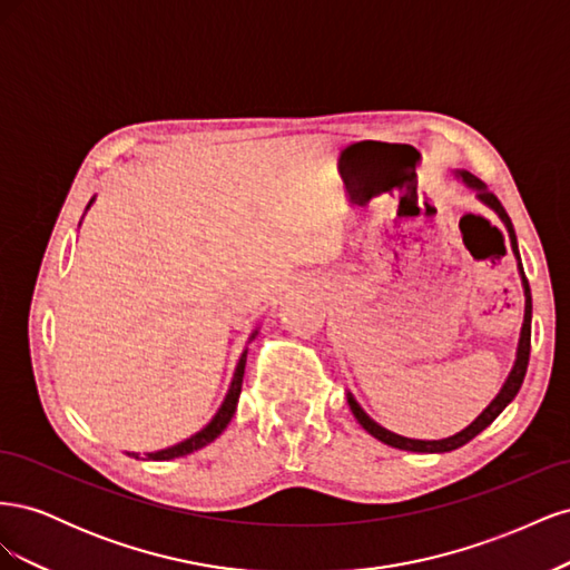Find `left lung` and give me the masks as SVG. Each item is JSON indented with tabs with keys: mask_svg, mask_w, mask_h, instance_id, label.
<instances>
[{
	"mask_svg": "<svg viewBox=\"0 0 570 570\" xmlns=\"http://www.w3.org/2000/svg\"><path fill=\"white\" fill-rule=\"evenodd\" d=\"M454 176H456L465 187H471L473 193H475V197H478L482 204H485V206H490V209H492L499 218H502V223L507 226L509 237H511V249H513L515 258H519V273H521V285H523V295H525V314H523V325H521L519 350H515V361H513V366H511V371H509V375H507V381H504L502 390L497 392L494 400H492L485 409H482V413H480V416H478L471 425H465V428L461 430V433H456V435H452V438H444V440H411V438H404V435L390 433L387 428L377 425V423L368 416V413H366L364 409H361V404L354 400L352 392H347V404H350V409H352V413H354V419L361 423V428H364L366 433H371L375 440H381V442L394 446V450H404V452L442 454V452L459 450V446H463L465 442H471L478 433H482V430H485V428L499 416V413H502V411L511 404L513 396L519 394V390H521V385H523L525 371H528V358H530L532 297H530L528 278H525V273H523L521 256H519V245H515V233H513V226H511V218H509V214L504 212V206L499 204V199H497L492 193H488V187L482 185L473 174H469V170H456Z\"/></svg>",
	"mask_w": 570,
	"mask_h": 570,
	"instance_id": "1",
	"label": "left lung"
}]
</instances>
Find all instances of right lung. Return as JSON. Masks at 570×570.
Segmentation results:
<instances>
[{
  "label": "right lung",
  "mask_w": 570,
  "mask_h": 570,
  "mask_svg": "<svg viewBox=\"0 0 570 570\" xmlns=\"http://www.w3.org/2000/svg\"><path fill=\"white\" fill-rule=\"evenodd\" d=\"M90 204H92V202H90ZM90 204H88V209H90ZM256 333H258V331H254V333L249 335V340H254V337H256ZM245 364H247V350H245L243 354H239V361H237V366H235V373H233V381H230V387H228L226 400H223V404H220V406H218V411L214 413V419H212L209 423H206V425L199 430V433L189 435L187 440H183V442H178V444H174V446H166V450L151 452V454H147V459H151V461L178 459V456H185V454H193V452L202 450V446H206V444H212V442L223 433V430L228 428L230 419L235 416V409H237L239 392H243ZM128 456L140 459V454H135V452H128Z\"/></svg>",
  "instance_id": "right-lung-1"
}]
</instances>
